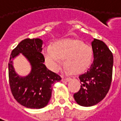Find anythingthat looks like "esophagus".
I'll return each instance as SVG.
<instances>
[{
  "label": "esophagus",
  "mask_w": 121,
  "mask_h": 121,
  "mask_svg": "<svg viewBox=\"0 0 121 121\" xmlns=\"http://www.w3.org/2000/svg\"><path fill=\"white\" fill-rule=\"evenodd\" d=\"M70 80H71L70 78H62V79H61V81L63 82H67Z\"/></svg>",
  "instance_id": "34e87169"
}]
</instances>
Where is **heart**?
<instances>
[{
    "mask_svg": "<svg viewBox=\"0 0 121 121\" xmlns=\"http://www.w3.org/2000/svg\"><path fill=\"white\" fill-rule=\"evenodd\" d=\"M46 65L50 70L58 72L65 64L69 71L80 74L87 70L93 60V52L91 46L77 39H60L53 46H47L43 50Z\"/></svg>",
    "mask_w": 121,
    "mask_h": 121,
    "instance_id": "obj_1",
    "label": "heart"
}]
</instances>
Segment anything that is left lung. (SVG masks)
Returning a JSON list of instances; mask_svg holds the SVG:
<instances>
[{"label":"left lung","instance_id":"1","mask_svg":"<svg viewBox=\"0 0 121 121\" xmlns=\"http://www.w3.org/2000/svg\"><path fill=\"white\" fill-rule=\"evenodd\" d=\"M93 61L86 73L79 76L81 86L74 94L76 103L84 107L93 106L103 100L112 83L113 56L107 45L94 39L91 43Z\"/></svg>","mask_w":121,"mask_h":121}]
</instances>
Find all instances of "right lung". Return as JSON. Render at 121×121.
<instances>
[{
    "label": "right lung",
    "mask_w": 121,
    "mask_h": 121,
    "mask_svg": "<svg viewBox=\"0 0 121 121\" xmlns=\"http://www.w3.org/2000/svg\"><path fill=\"white\" fill-rule=\"evenodd\" d=\"M43 40L25 39L12 52L8 63L9 86L15 99L23 106L41 109L46 106L52 95V86L61 80V77L48 70L44 64L41 54ZM22 53L29 61L31 71L28 75L20 76L14 71L13 60Z\"/></svg>",
    "instance_id": "add662e5"
}]
</instances>
